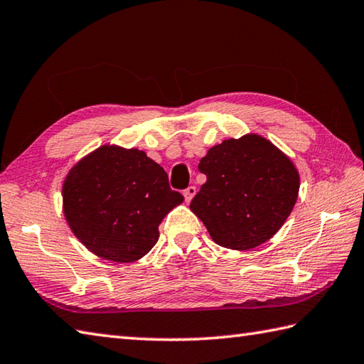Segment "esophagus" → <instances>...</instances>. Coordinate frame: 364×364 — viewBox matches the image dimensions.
I'll use <instances>...</instances> for the list:
<instances>
[{"instance_id":"obj_1","label":"esophagus","mask_w":364,"mask_h":364,"mask_svg":"<svg viewBox=\"0 0 364 364\" xmlns=\"http://www.w3.org/2000/svg\"><path fill=\"white\" fill-rule=\"evenodd\" d=\"M195 195H196V187H193V185H190L188 188L183 190V196H185V199H187L188 203L191 201L193 196H195Z\"/></svg>"}]
</instances>
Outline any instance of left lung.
<instances>
[{
	"label": "left lung",
	"mask_w": 364,
	"mask_h": 364,
	"mask_svg": "<svg viewBox=\"0 0 364 364\" xmlns=\"http://www.w3.org/2000/svg\"><path fill=\"white\" fill-rule=\"evenodd\" d=\"M207 181L190 209L215 243L250 250L278 232L299 196L294 163L259 135L226 139L199 161Z\"/></svg>",
	"instance_id": "obj_1"
}]
</instances>
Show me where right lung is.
<instances>
[{
  "instance_id": "1",
  "label": "right lung",
  "mask_w": 364,
  "mask_h": 364,
  "mask_svg": "<svg viewBox=\"0 0 364 364\" xmlns=\"http://www.w3.org/2000/svg\"><path fill=\"white\" fill-rule=\"evenodd\" d=\"M63 201L72 232L89 251L133 262L157 243L161 220L183 196L146 152L103 146L70 169Z\"/></svg>"
}]
</instances>
